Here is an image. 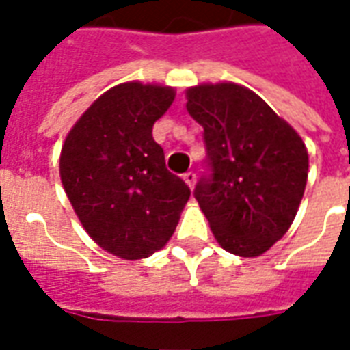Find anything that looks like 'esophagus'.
Wrapping results in <instances>:
<instances>
[{"mask_svg": "<svg viewBox=\"0 0 350 350\" xmlns=\"http://www.w3.org/2000/svg\"><path fill=\"white\" fill-rule=\"evenodd\" d=\"M183 182L187 183L191 189H193V187H195V182H197V174H195L193 170H189V172H185V174H183Z\"/></svg>", "mask_w": 350, "mask_h": 350, "instance_id": "34e87169", "label": "esophagus"}]
</instances>
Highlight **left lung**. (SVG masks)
<instances>
[{
    "label": "left lung",
    "instance_id": "1",
    "mask_svg": "<svg viewBox=\"0 0 350 350\" xmlns=\"http://www.w3.org/2000/svg\"><path fill=\"white\" fill-rule=\"evenodd\" d=\"M187 112L204 129V172L193 195L212 232L228 253L262 255L298 212L306 144L257 93L232 82L187 90Z\"/></svg>",
    "mask_w": 350,
    "mask_h": 350
}]
</instances>
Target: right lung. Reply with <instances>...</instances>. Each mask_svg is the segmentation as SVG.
Returning a JSON list of instances; mask_svg holds the SVG:
<instances>
[{"mask_svg": "<svg viewBox=\"0 0 350 350\" xmlns=\"http://www.w3.org/2000/svg\"><path fill=\"white\" fill-rule=\"evenodd\" d=\"M172 100V88L125 82L103 93L65 138V193L88 234L116 257L135 260L161 250L189 200V187L168 172L152 137Z\"/></svg>", "mask_w": 350, "mask_h": 350, "instance_id": "right-lung-1", "label": "right lung"}]
</instances>
